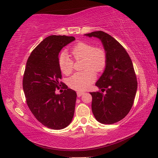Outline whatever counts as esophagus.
<instances>
[{
  "mask_svg": "<svg viewBox=\"0 0 158 158\" xmlns=\"http://www.w3.org/2000/svg\"><path fill=\"white\" fill-rule=\"evenodd\" d=\"M83 94H84V92H77V96L78 97H80V96H81Z\"/></svg>",
  "mask_w": 158,
  "mask_h": 158,
  "instance_id": "1",
  "label": "esophagus"
}]
</instances>
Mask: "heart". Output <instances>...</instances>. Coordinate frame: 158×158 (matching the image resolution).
Here are the masks:
<instances>
[{"mask_svg": "<svg viewBox=\"0 0 158 158\" xmlns=\"http://www.w3.org/2000/svg\"><path fill=\"white\" fill-rule=\"evenodd\" d=\"M70 53L75 60H83V71L76 73L68 80L70 88L79 91L86 89L95 81L96 78L94 71L99 73L105 69L107 56L105 49L101 47H95L85 42H79L73 47ZM59 66L61 71L68 75L72 73L74 62L65 53L59 57Z\"/></svg>", "mask_w": 158, "mask_h": 158, "instance_id": "obj_1", "label": "heart"}]
</instances>
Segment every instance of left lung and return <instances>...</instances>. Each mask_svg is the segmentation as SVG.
Instances as JSON below:
<instances>
[{
	"instance_id": "8db88e82",
	"label": "left lung",
	"mask_w": 158,
	"mask_h": 158,
	"mask_svg": "<svg viewBox=\"0 0 158 158\" xmlns=\"http://www.w3.org/2000/svg\"><path fill=\"white\" fill-rule=\"evenodd\" d=\"M85 35L98 38L107 56L105 69L96 83L106 93L90 92L92 113L100 123H115L128 114L135 100L137 81L132 62L123 47L107 33L100 31Z\"/></svg>"
}]
</instances>
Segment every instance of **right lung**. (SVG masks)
Masks as SVG:
<instances>
[{
    "label": "right lung",
    "instance_id": "right-lung-1",
    "mask_svg": "<svg viewBox=\"0 0 158 158\" xmlns=\"http://www.w3.org/2000/svg\"><path fill=\"white\" fill-rule=\"evenodd\" d=\"M75 40L74 36H49L36 47L26 62L23 77L26 102L36 119L53 130L68 126L75 113L77 94L60 81L58 58L61 49ZM62 85L65 89L56 95L55 90Z\"/></svg>",
    "mask_w": 158,
    "mask_h": 158
}]
</instances>
